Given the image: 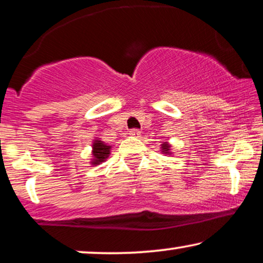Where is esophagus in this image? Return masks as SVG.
Returning a JSON list of instances; mask_svg holds the SVG:
<instances>
[{"instance_id":"esophagus-1","label":"esophagus","mask_w":263,"mask_h":263,"mask_svg":"<svg viewBox=\"0 0 263 263\" xmlns=\"http://www.w3.org/2000/svg\"><path fill=\"white\" fill-rule=\"evenodd\" d=\"M140 130L139 129H136V128H134V129H130V132H129V134H130L132 136H138V135H140Z\"/></svg>"}]
</instances>
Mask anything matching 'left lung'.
I'll use <instances>...</instances> for the list:
<instances>
[{"mask_svg":"<svg viewBox=\"0 0 263 263\" xmlns=\"http://www.w3.org/2000/svg\"><path fill=\"white\" fill-rule=\"evenodd\" d=\"M170 144L168 143H162L161 144V149H162V152H163V153H165V154H170Z\"/></svg>","mask_w":263,"mask_h":263,"instance_id":"1","label":"left lung"}]
</instances>
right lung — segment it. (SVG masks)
Returning <instances> with one entry per match:
<instances>
[{
    "instance_id": "obj_1",
    "label": "right lung",
    "mask_w": 263,
    "mask_h": 263,
    "mask_svg": "<svg viewBox=\"0 0 263 263\" xmlns=\"http://www.w3.org/2000/svg\"><path fill=\"white\" fill-rule=\"evenodd\" d=\"M110 147L109 144H105L100 140H96L92 144V155L93 159L91 163L92 165H100L101 162H103L104 160L109 157L110 154Z\"/></svg>"
}]
</instances>
